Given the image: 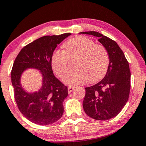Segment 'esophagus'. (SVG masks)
<instances>
[{
	"label": "esophagus",
	"instance_id": "esophagus-1",
	"mask_svg": "<svg viewBox=\"0 0 146 146\" xmlns=\"http://www.w3.org/2000/svg\"><path fill=\"white\" fill-rule=\"evenodd\" d=\"M73 89H74V87H71V86L68 87V93L69 94L71 93L72 91L73 90Z\"/></svg>",
	"mask_w": 146,
	"mask_h": 146
}]
</instances>
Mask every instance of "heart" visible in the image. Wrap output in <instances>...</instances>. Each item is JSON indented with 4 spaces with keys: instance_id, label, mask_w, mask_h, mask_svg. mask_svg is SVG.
Listing matches in <instances>:
<instances>
[{
    "instance_id": "b5f03b06",
    "label": "heart",
    "mask_w": 146,
    "mask_h": 146,
    "mask_svg": "<svg viewBox=\"0 0 146 146\" xmlns=\"http://www.w3.org/2000/svg\"><path fill=\"white\" fill-rule=\"evenodd\" d=\"M64 50H57L51 56L53 71L63 77L68 69L69 58H77L75 67L64 77L66 84L71 86L83 85L90 80L96 82L106 75L109 65V55L102 44H95L86 36H79L68 40L62 45Z\"/></svg>"
}]
</instances>
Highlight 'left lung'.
I'll return each instance as SVG.
<instances>
[{
	"mask_svg": "<svg viewBox=\"0 0 146 146\" xmlns=\"http://www.w3.org/2000/svg\"><path fill=\"white\" fill-rule=\"evenodd\" d=\"M98 38L109 55L106 74L100 82L86 88L83 107L87 115L96 120L106 121L118 115L129 99L131 72L124 53L114 40L97 32H84Z\"/></svg>",
	"mask_w": 146,
	"mask_h": 146,
	"instance_id": "left-lung-1",
	"label": "left lung"
}]
</instances>
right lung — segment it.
<instances>
[{"instance_id":"obj_1","label":"right lung","mask_w":146,"mask_h":146,"mask_svg":"<svg viewBox=\"0 0 146 146\" xmlns=\"http://www.w3.org/2000/svg\"><path fill=\"white\" fill-rule=\"evenodd\" d=\"M71 35L41 37L24 46L15 60L11 70L15 100L21 114L35 124H52L63 114L68 90L54 75L51 56L57 45ZM27 68L37 69L41 73L42 86L38 91L28 92L22 87L21 75Z\"/></svg>"}]
</instances>
